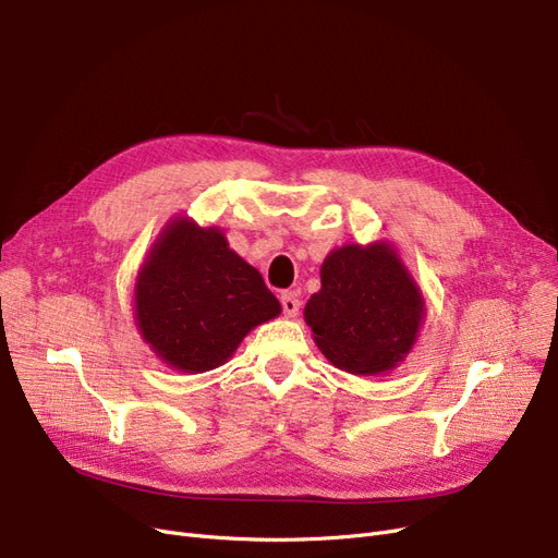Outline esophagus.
I'll return each instance as SVG.
<instances>
[{
  "label": "esophagus",
  "mask_w": 558,
  "mask_h": 558,
  "mask_svg": "<svg viewBox=\"0 0 558 558\" xmlns=\"http://www.w3.org/2000/svg\"><path fill=\"white\" fill-rule=\"evenodd\" d=\"M280 305H282V312L287 314V317H296L299 310H301V301L292 292H282L280 294Z\"/></svg>",
  "instance_id": "obj_1"
}]
</instances>
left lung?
<instances>
[{
  "instance_id": "obj_1",
  "label": "left lung",
  "mask_w": 558,
  "mask_h": 558,
  "mask_svg": "<svg viewBox=\"0 0 558 558\" xmlns=\"http://www.w3.org/2000/svg\"><path fill=\"white\" fill-rule=\"evenodd\" d=\"M424 303L395 251L385 244L332 251L305 322L322 353L351 374L392 369L415 342Z\"/></svg>"
}]
</instances>
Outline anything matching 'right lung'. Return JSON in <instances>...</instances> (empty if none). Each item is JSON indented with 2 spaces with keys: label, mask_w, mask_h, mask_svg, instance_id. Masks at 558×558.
Masks as SVG:
<instances>
[{
  "label": "right lung",
  "mask_w": 558,
  "mask_h": 558,
  "mask_svg": "<svg viewBox=\"0 0 558 558\" xmlns=\"http://www.w3.org/2000/svg\"><path fill=\"white\" fill-rule=\"evenodd\" d=\"M280 303L221 230L178 219L163 230L136 282V324L155 353L182 372L223 365Z\"/></svg>",
  "instance_id": "1"
}]
</instances>
